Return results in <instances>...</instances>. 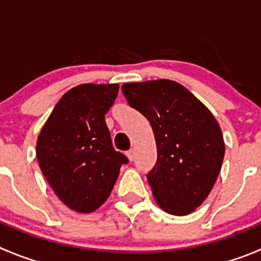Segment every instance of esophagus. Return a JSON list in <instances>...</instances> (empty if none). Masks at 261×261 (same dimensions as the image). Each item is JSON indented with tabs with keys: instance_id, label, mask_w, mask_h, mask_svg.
<instances>
[{
	"instance_id": "34e87169",
	"label": "esophagus",
	"mask_w": 261,
	"mask_h": 261,
	"mask_svg": "<svg viewBox=\"0 0 261 261\" xmlns=\"http://www.w3.org/2000/svg\"><path fill=\"white\" fill-rule=\"evenodd\" d=\"M126 156H128V159L130 161L133 160V159H135V151L133 150H129V151H126Z\"/></svg>"
}]
</instances>
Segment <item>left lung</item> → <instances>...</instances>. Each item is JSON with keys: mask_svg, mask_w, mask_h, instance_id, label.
I'll list each match as a JSON object with an SVG mask.
<instances>
[{"mask_svg": "<svg viewBox=\"0 0 261 261\" xmlns=\"http://www.w3.org/2000/svg\"><path fill=\"white\" fill-rule=\"evenodd\" d=\"M129 106L150 121L158 160L147 173L159 206L186 215L212 191L224 158L222 130L207 108L168 79L121 86Z\"/></svg>", "mask_w": 261, "mask_h": 261, "instance_id": "left-lung-1", "label": "left lung"}]
</instances>
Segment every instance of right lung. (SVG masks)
<instances>
[{
  "instance_id": "add662e5",
  "label": "right lung",
  "mask_w": 261,
  "mask_h": 261,
  "mask_svg": "<svg viewBox=\"0 0 261 261\" xmlns=\"http://www.w3.org/2000/svg\"><path fill=\"white\" fill-rule=\"evenodd\" d=\"M118 84H81L56 103L37 141L44 178L66 206L91 213L108 200L128 163L115 151L105 115L118 96Z\"/></svg>"
}]
</instances>
